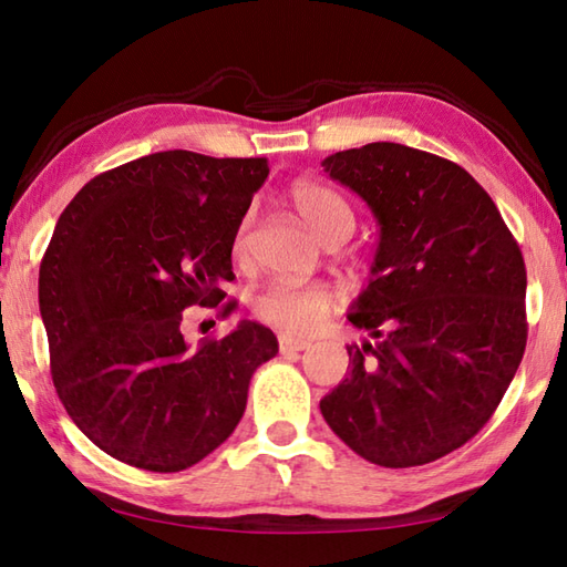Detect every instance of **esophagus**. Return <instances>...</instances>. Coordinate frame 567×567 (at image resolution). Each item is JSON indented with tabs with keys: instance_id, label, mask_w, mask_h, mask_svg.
<instances>
[{
	"instance_id": "obj_1",
	"label": "esophagus",
	"mask_w": 567,
	"mask_h": 567,
	"mask_svg": "<svg viewBox=\"0 0 567 567\" xmlns=\"http://www.w3.org/2000/svg\"><path fill=\"white\" fill-rule=\"evenodd\" d=\"M311 343L305 339H292V336H280V353H299V351H307Z\"/></svg>"
}]
</instances>
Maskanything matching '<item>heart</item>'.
<instances>
[{
    "instance_id": "heart-1",
    "label": "heart",
    "mask_w": 567,
    "mask_h": 567,
    "mask_svg": "<svg viewBox=\"0 0 567 567\" xmlns=\"http://www.w3.org/2000/svg\"><path fill=\"white\" fill-rule=\"evenodd\" d=\"M287 202L297 212L311 231H315L323 244L331 238H348L355 226V216L351 204L346 202L341 192L333 187L317 183V179H297L287 187ZM248 234H250V216L240 219L234 234V256L238 260L246 258L248 252ZM339 305V297L327 285H290V282H272L256 297L252 311L256 317L270 327L285 333L307 336L321 329L331 311Z\"/></svg>"
}]
</instances>
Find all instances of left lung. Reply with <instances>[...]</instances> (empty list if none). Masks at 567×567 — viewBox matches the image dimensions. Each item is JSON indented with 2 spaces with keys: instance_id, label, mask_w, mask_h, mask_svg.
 Wrapping results in <instances>:
<instances>
[{
  "instance_id": "left-lung-1",
  "label": "left lung",
  "mask_w": 567,
  "mask_h": 567,
  "mask_svg": "<svg viewBox=\"0 0 567 567\" xmlns=\"http://www.w3.org/2000/svg\"><path fill=\"white\" fill-rule=\"evenodd\" d=\"M321 165L380 226L348 311L370 339L346 346L351 370L321 414L375 465L439 461L487 424L522 363V250L475 177L439 155L378 141Z\"/></svg>"
}]
</instances>
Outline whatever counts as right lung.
I'll use <instances>...</instances> for the list:
<instances>
[{
  "mask_svg": "<svg viewBox=\"0 0 567 567\" xmlns=\"http://www.w3.org/2000/svg\"><path fill=\"white\" fill-rule=\"evenodd\" d=\"M268 173L265 158L151 153L90 179L60 214L39 270L51 375L70 419L116 461L151 473L199 463L277 355L256 321L199 346L183 333L187 307L226 297L234 234Z\"/></svg>",
  "mask_w": 567,
  "mask_h": 567,
  "instance_id": "right-lung-1",
  "label": "right lung"
}]
</instances>
